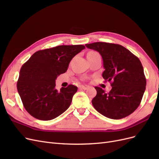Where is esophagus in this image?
Instances as JSON below:
<instances>
[{
	"mask_svg": "<svg viewBox=\"0 0 159 159\" xmlns=\"http://www.w3.org/2000/svg\"><path fill=\"white\" fill-rule=\"evenodd\" d=\"M89 88V87L88 85H81V86H80V88L83 89H84V90L88 89Z\"/></svg>",
	"mask_w": 159,
	"mask_h": 159,
	"instance_id": "1",
	"label": "esophagus"
}]
</instances>
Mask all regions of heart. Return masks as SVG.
Here are the masks:
<instances>
[{
    "mask_svg": "<svg viewBox=\"0 0 159 159\" xmlns=\"http://www.w3.org/2000/svg\"><path fill=\"white\" fill-rule=\"evenodd\" d=\"M89 53H91V54H97V53L95 52H90Z\"/></svg>",
    "mask_w": 159,
    "mask_h": 159,
    "instance_id": "b5f03b06",
    "label": "heart"
}]
</instances>
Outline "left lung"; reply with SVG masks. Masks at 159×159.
Segmentation results:
<instances>
[{
  "label": "left lung",
  "mask_w": 159,
  "mask_h": 159,
  "mask_svg": "<svg viewBox=\"0 0 159 159\" xmlns=\"http://www.w3.org/2000/svg\"><path fill=\"white\" fill-rule=\"evenodd\" d=\"M85 46L102 56L105 69L102 76L112 87L109 93L95 87L97 95L92 99L94 108L113 119H122L133 113L141 103L147 84L141 61L119 44L95 42Z\"/></svg>",
  "instance_id": "1"
}]
</instances>
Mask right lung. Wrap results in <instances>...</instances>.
I'll return each instance as SVG.
<instances>
[{
  "label": "right lung",
  "mask_w": 159,
  "mask_h": 159,
  "mask_svg": "<svg viewBox=\"0 0 159 159\" xmlns=\"http://www.w3.org/2000/svg\"><path fill=\"white\" fill-rule=\"evenodd\" d=\"M84 49L83 45H62L39 50L22 65L17 89L24 107L32 117L49 121L68 109L78 88L69 85L57 91L56 80Z\"/></svg>",
  "instance_id": "add662e5"
}]
</instances>
